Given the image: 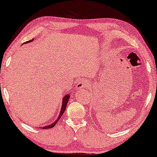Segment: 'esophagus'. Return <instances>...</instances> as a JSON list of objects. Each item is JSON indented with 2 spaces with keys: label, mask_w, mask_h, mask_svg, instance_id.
<instances>
[{
  "label": "esophagus",
  "mask_w": 157,
  "mask_h": 157,
  "mask_svg": "<svg viewBox=\"0 0 157 157\" xmlns=\"http://www.w3.org/2000/svg\"><path fill=\"white\" fill-rule=\"evenodd\" d=\"M89 81L86 79H81L77 81L76 83V88L77 89H87L89 87Z\"/></svg>",
  "instance_id": "34e87169"
}]
</instances>
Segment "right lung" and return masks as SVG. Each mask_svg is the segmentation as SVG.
Listing matches in <instances>:
<instances>
[{"label":"right lung","mask_w":157,"mask_h":157,"mask_svg":"<svg viewBox=\"0 0 157 157\" xmlns=\"http://www.w3.org/2000/svg\"><path fill=\"white\" fill-rule=\"evenodd\" d=\"M33 40H34V39H32V40H29V41L25 42V44H28V43H31V42L33 41ZM69 97H70L69 94H66V95L63 97V102H62V105H61V112H60L59 115V117L57 118V119L56 120V121H55L54 122H53V123L50 124V125H47V126H44V127H43L42 128H44V129H46V128H51L53 127V126H54L56 125V124L57 122L59 121V120L60 119V118L61 117V116L63 114L64 112H65V110H66V106H67V103H68V99H69Z\"/></svg>","instance_id":"add662e5"}]
</instances>
